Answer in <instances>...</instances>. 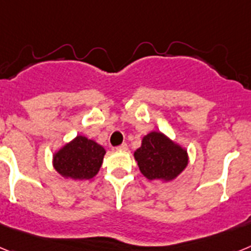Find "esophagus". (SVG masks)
Here are the masks:
<instances>
[{
  "mask_svg": "<svg viewBox=\"0 0 251 251\" xmlns=\"http://www.w3.org/2000/svg\"><path fill=\"white\" fill-rule=\"evenodd\" d=\"M128 150V146L127 143H123V145H121L119 147H117V151H121V152H124V151Z\"/></svg>",
  "mask_w": 251,
  "mask_h": 251,
  "instance_id": "34e87169",
  "label": "esophagus"
}]
</instances>
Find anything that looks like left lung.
<instances>
[{
    "instance_id": "1",
    "label": "left lung",
    "mask_w": 251,
    "mask_h": 251,
    "mask_svg": "<svg viewBox=\"0 0 251 251\" xmlns=\"http://www.w3.org/2000/svg\"><path fill=\"white\" fill-rule=\"evenodd\" d=\"M133 156L141 174L151 181L171 182L188 165L187 150L157 130L142 138L141 147L134 151Z\"/></svg>"
}]
</instances>
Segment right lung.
<instances>
[{
	"label": "right lung",
	"mask_w": 251,
	"mask_h": 251,
	"mask_svg": "<svg viewBox=\"0 0 251 251\" xmlns=\"http://www.w3.org/2000/svg\"><path fill=\"white\" fill-rule=\"evenodd\" d=\"M105 156L103 146L85 136H76L52 154V167L66 179H92Z\"/></svg>",
	"instance_id": "right-lung-1"
}]
</instances>
